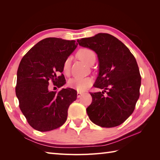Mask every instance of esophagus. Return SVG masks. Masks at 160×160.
Returning <instances> with one entry per match:
<instances>
[{
	"label": "esophagus",
	"mask_w": 160,
	"mask_h": 160,
	"mask_svg": "<svg viewBox=\"0 0 160 160\" xmlns=\"http://www.w3.org/2000/svg\"><path fill=\"white\" fill-rule=\"evenodd\" d=\"M83 94V92H77V98H80L81 96Z\"/></svg>",
	"instance_id": "1"
}]
</instances>
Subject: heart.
I'll use <instances>...</instances> for the list:
<instances>
[{"mask_svg":"<svg viewBox=\"0 0 160 160\" xmlns=\"http://www.w3.org/2000/svg\"><path fill=\"white\" fill-rule=\"evenodd\" d=\"M77 55L82 61L88 65H90L92 62L95 61L96 59L95 52L90 48H81L78 51ZM70 63L71 58L68 57L66 59L63 64V71L65 74H68L69 72ZM92 83V79L90 77H74L69 81L68 85L70 87L76 89L78 91H84L91 86Z\"/></svg>","mask_w":160,"mask_h":160,"instance_id":"obj_1","label":"heart"}]
</instances>
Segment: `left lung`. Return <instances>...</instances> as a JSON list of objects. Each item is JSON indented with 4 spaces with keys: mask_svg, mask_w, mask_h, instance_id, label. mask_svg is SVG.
<instances>
[{
    "mask_svg": "<svg viewBox=\"0 0 160 160\" xmlns=\"http://www.w3.org/2000/svg\"><path fill=\"white\" fill-rule=\"evenodd\" d=\"M77 42L97 53L98 74L94 86L103 89L90 93L92 101L86 109L89 118L102 127L121 125L134 111L140 97L141 77L136 59L121 41L108 33H100Z\"/></svg>",
    "mask_w": 160,
    "mask_h": 160,
    "instance_id": "8db88e82",
    "label": "left lung"
}]
</instances>
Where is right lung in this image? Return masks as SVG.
<instances>
[{"label":"right lung","mask_w":160,"mask_h":160,"mask_svg":"<svg viewBox=\"0 0 160 160\" xmlns=\"http://www.w3.org/2000/svg\"><path fill=\"white\" fill-rule=\"evenodd\" d=\"M78 44L74 40L48 38L32 47L21 59L17 71L16 94L19 107L29 125L39 131H48L66 121L70 105L77 92L62 88L49 90L50 81L58 88L66 83L63 64Z\"/></svg>","instance_id":"obj_1"}]
</instances>
